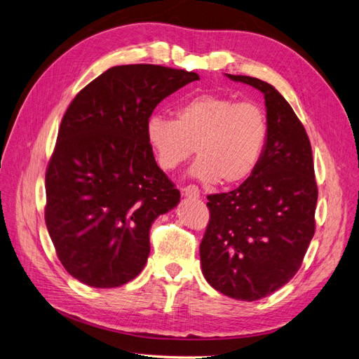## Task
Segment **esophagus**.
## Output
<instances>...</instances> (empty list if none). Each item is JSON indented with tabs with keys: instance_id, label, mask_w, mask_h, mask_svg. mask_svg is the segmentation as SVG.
Masks as SVG:
<instances>
[{
	"instance_id": "34e87169",
	"label": "esophagus",
	"mask_w": 359,
	"mask_h": 359,
	"mask_svg": "<svg viewBox=\"0 0 359 359\" xmlns=\"http://www.w3.org/2000/svg\"><path fill=\"white\" fill-rule=\"evenodd\" d=\"M181 193H182L186 198H193V199H196V198L201 196L199 189H198L196 186H193V184H190V186H187V187H182V189H181Z\"/></svg>"
}]
</instances>
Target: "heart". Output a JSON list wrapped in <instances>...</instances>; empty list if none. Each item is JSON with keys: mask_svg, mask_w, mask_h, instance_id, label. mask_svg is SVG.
Returning a JSON list of instances; mask_svg holds the SVG:
<instances>
[{"mask_svg": "<svg viewBox=\"0 0 359 359\" xmlns=\"http://www.w3.org/2000/svg\"><path fill=\"white\" fill-rule=\"evenodd\" d=\"M147 139L161 169L201 156L191 175L203 182L240 184L253 175L268 140L262 107L220 94H198L182 102L175 119L154 114L147 121Z\"/></svg>", "mask_w": 359, "mask_h": 359, "instance_id": "obj_1", "label": "heart"}]
</instances>
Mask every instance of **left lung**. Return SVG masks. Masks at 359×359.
Listing matches in <instances>:
<instances>
[{"label": "left lung", "instance_id": "1", "mask_svg": "<svg viewBox=\"0 0 359 359\" xmlns=\"http://www.w3.org/2000/svg\"><path fill=\"white\" fill-rule=\"evenodd\" d=\"M227 78L264 94L268 140L252 177L232 191L208 196L201 264L215 290L256 301L298 273L316 227L318 184L310 139L285 97L250 76Z\"/></svg>", "mask_w": 359, "mask_h": 359}]
</instances>
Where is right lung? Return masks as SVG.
Wrapping results in <instances>:
<instances>
[{
  "label": "right lung",
  "instance_id": "add662e5",
  "mask_svg": "<svg viewBox=\"0 0 359 359\" xmlns=\"http://www.w3.org/2000/svg\"><path fill=\"white\" fill-rule=\"evenodd\" d=\"M199 74L154 64L102 73L74 97L46 169L45 220L67 273L118 287L144 269L149 229L175 208L180 190L156 163L147 121Z\"/></svg>",
  "mask_w": 359,
  "mask_h": 359
}]
</instances>
